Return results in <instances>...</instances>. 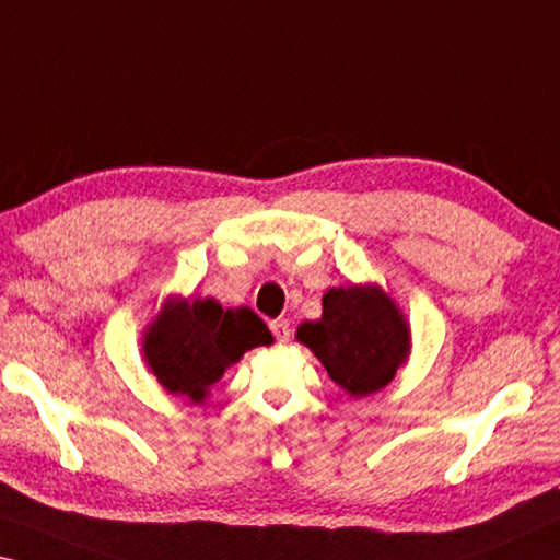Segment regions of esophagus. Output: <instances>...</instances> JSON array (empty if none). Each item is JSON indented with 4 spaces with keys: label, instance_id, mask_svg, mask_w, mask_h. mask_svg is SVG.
I'll return each instance as SVG.
<instances>
[{
    "label": "esophagus",
    "instance_id": "1",
    "mask_svg": "<svg viewBox=\"0 0 560 560\" xmlns=\"http://www.w3.org/2000/svg\"><path fill=\"white\" fill-rule=\"evenodd\" d=\"M271 334L277 336L279 343H287L289 336H291V326L287 318H277V322H271Z\"/></svg>",
    "mask_w": 560,
    "mask_h": 560
}]
</instances>
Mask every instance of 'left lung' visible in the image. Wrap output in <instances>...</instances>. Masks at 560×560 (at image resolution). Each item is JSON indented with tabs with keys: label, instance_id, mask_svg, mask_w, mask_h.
Instances as JSON below:
<instances>
[{
	"label": "left lung",
	"instance_id": "8db88e82",
	"mask_svg": "<svg viewBox=\"0 0 560 560\" xmlns=\"http://www.w3.org/2000/svg\"><path fill=\"white\" fill-rule=\"evenodd\" d=\"M322 318L296 328L326 374L351 398L378 394L411 357V324L378 283H346L322 296Z\"/></svg>",
	"mask_w": 560,
	"mask_h": 560
}]
</instances>
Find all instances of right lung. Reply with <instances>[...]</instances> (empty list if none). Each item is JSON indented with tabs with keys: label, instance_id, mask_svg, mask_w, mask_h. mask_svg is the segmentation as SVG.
<instances>
[{
	"label": "right lung",
	"instance_id": "1",
	"mask_svg": "<svg viewBox=\"0 0 560 560\" xmlns=\"http://www.w3.org/2000/svg\"><path fill=\"white\" fill-rule=\"evenodd\" d=\"M271 343V331L248 306L172 294L141 334V357L168 394L203 404L246 351Z\"/></svg>",
	"mask_w": 560,
	"mask_h": 560
}]
</instances>
